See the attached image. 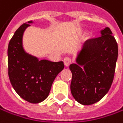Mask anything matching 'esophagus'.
Segmentation results:
<instances>
[{"instance_id": "esophagus-1", "label": "esophagus", "mask_w": 123, "mask_h": 123, "mask_svg": "<svg viewBox=\"0 0 123 123\" xmlns=\"http://www.w3.org/2000/svg\"><path fill=\"white\" fill-rule=\"evenodd\" d=\"M63 63H64L65 66H68L71 64V63H72V60L69 57H65L63 60Z\"/></svg>"}]
</instances>
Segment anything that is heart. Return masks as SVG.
<instances>
[{
	"label": "heart",
	"instance_id": "b5f03b06",
	"mask_svg": "<svg viewBox=\"0 0 123 123\" xmlns=\"http://www.w3.org/2000/svg\"><path fill=\"white\" fill-rule=\"evenodd\" d=\"M89 38H90V35H86V39L88 40V39H89Z\"/></svg>",
	"mask_w": 123,
	"mask_h": 123
}]
</instances>
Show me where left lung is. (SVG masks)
<instances>
[{
	"mask_svg": "<svg viewBox=\"0 0 123 123\" xmlns=\"http://www.w3.org/2000/svg\"><path fill=\"white\" fill-rule=\"evenodd\" d=\"M100 33V37L86 42L77 55L76 63L69 66L72 73L71 92L76 101L85 105L100 101L114 80L118 46L109 28Z\"/></svg>",
	"mask_w": 123,
	"mask_h": 123,
	"instance_id": "1",
	"label": "left lung"
}]
</instances>
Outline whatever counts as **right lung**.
Here are the masks:
<instances>
[{
	"label": "right lung",
	"instance_id": "right-lung-1",
	"mask_svg": "<svg viewBox=\"0 0 123 123\" xmlns=\"http://www.w3.org/2000/svg\"><path fill=\"white\" fill-rule=\"evenodd\" d=\"M33 21L23 23L15 32L8 46V74L11 84L26 101L38 103L47 98L57 75L63 69V61L41 60L24 50L23 36Z\"/></svg>",
	"mask_w": 123,
	"mask_h": 123
}]
</instances>
